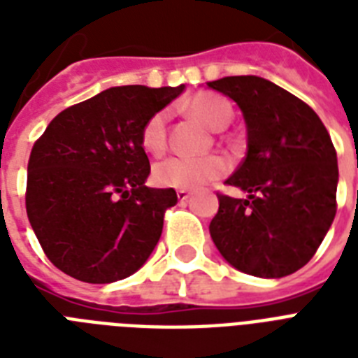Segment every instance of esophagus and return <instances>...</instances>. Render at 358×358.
Segmentation results:
<instances>
[{"label":"esophagus","mask_w":358,"mask_h":358,"mask_svg":"<svg viewBox=\"0 0 358 358\" xmlns=\"http://www.w3.org/2000/svg\"><path fill=\"white\" fill-rule=\"evenodd\" d=\"M176 196H178L180 202H185L191 196V193H189V191H185V189H178V191H176Z\"/></svg>","instance_id":"obj_1"}]
</instances>
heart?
<instances>
[{
  "instance_id": "b5f03b06",
  "label": "heart",
  "mask_w": 358,
  "mask_h": 358,
  "mask_svg": "<svg viewBox=\"0 0 358 358\" xmlns=\"http://www.w3.org/2000/svg\"><path fill=\"white\" fill-rule=\"evenodd\" d=\"M189 111L208 128L223 129L232 120V108L223 98L213 94H199L191 100ZM167 111H157L141 129V145L152 156H162L167 150ZM229 171V163L221 156L169 157L152 171V178L162 187L174 189H199Z\"/></svg>"
}]
</instances>
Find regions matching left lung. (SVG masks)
Returning <instances> with one entry per match:
<instances>
[{
    "label": "left lung",
    "mask_w": 358,
    "mask_h": 358,
    "mask_svg": "<svg viewBox=\"0 0 358 358\" xmlns=\"http://www.w3.org/2000/svg\"><path fill=\"white\" fill-rule=\"evenodd\" d=\"M232 98L247 126V156L227 184L247 199L219 193L210 234L239 271L280 278L305 266L336 215V150L316 111L258 76L206 83Z\"/></svg>",
    "instance_id": "obj_1"
}]
</instances>
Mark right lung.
Returning <instances> with one entry per match:
<instances>
[{
	"label": "right lung",
	"mask_w": 358,
	"mask_h": 358,
	"mask_svg": "<svg viewBox=\"0 0 358 358\" xmlns=\"http://www.w3.org/2000/svg\"><path fill=\"white\" fill-rule=\"evenodd\" d=\"M184 85L111 87L48 124L27 163L25 210L53 266L91 284L134 275L159 241L176 191L146 187L141 129Z\"/></svg>",
	"instance_id": "1"
}]
</instances>
